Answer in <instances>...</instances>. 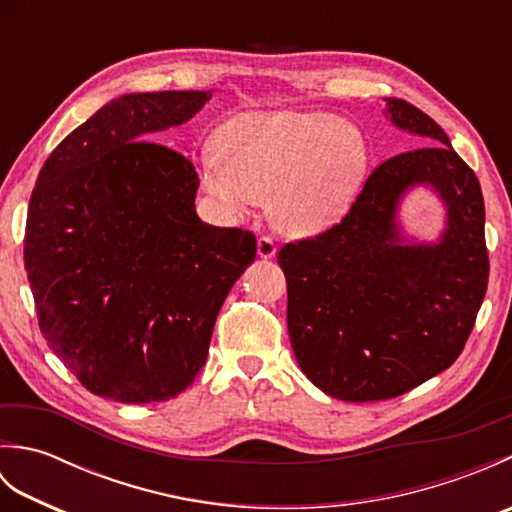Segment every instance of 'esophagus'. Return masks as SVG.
<instances>
[{"label":"esophagus","mask_w":512,"mask_h":512,"mask_svg":"<svg viewBox=\"0 0 512 512\" xmlns=\"http://www.w3.org/2000/svg\"><path fill=\"white\" fill-rule=\"evenodd\" d=\"M277 253V244L270 237H259L257 239V255L262 259H273Z\"/></svg>","instance_id":"34e87169"}]
</instances>
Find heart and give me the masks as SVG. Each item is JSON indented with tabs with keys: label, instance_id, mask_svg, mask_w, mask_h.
Listing matches in <instances>:
<instances>
[{
	"label": "heart",
	"instance_id": "heart-1",
	"mask_svg": "<svg viewBox=\"0 0 512 512\" xmlns=\"http://www.w3.org/2000/svg\"><path fill=\"white\" fill-rule=\"evenodd\" d=\"M220 147L198 160L200 184L224 215L270 200L273 222L314 235L339 222L361 189L369 147L361 129L330 112H246L224 123Z\"/></svg>",
	"mask_w": 512,
	"mask_h": 512
}]
</instances>
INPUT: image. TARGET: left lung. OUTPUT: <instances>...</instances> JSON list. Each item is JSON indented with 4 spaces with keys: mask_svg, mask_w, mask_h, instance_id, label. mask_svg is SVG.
Listing matches in <instances>:
<instances>
[{
    "mask_svg": "<svg viewBox=\"0 0 512 512\" xmlns=\"http://www.w3.org/2000/svg\"><path fill=\"white\" fill-rule=\"evenodd\" d=\"M387 116L422 147L380 162L339 224L277 255L301 372L345 402L396 398L451 367L488 286L480 180L416 105L387 99ZM416 183L448 206L438 245H407L395 224Z\"/></svg>",
    "mask_w": 512,
    "mask_h": 512,
    "instance_id": "1",
    "label": "left lung"
}]
</instances>
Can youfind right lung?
Segmentation results:
<instances>
[{
    "label": "right lung",
    "instance_id": "obj_1",
    "mask_svg": "<svg viewBox=\"0 0 512 512\" xmlns=\"http://www.w3.org/2000/svg\"><path fill=\"white\" fill-rule=\"evenodd\" d=\"M211 92L123 94L65 136L30 195L24 264L39 330L92 394L125 405L176 398L255 235L195 213L198 173L154 143Z\"/></svg>",
    "mask_w": 512,
    "mask_h": 512
}]
</instances>
